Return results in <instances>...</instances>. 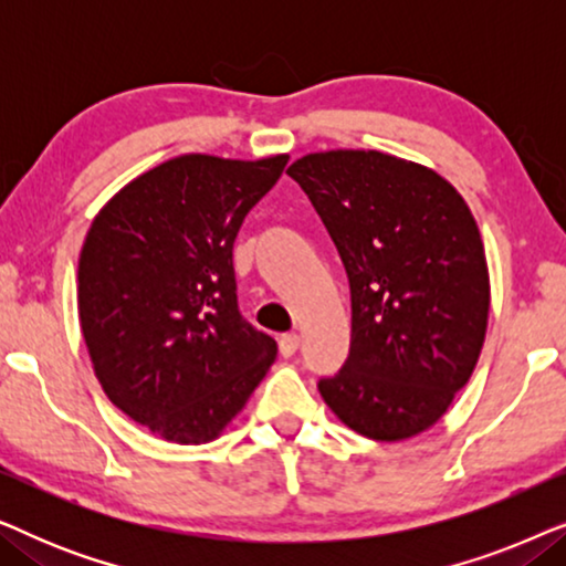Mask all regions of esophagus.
I'll return each instance as SVG.
<instances>
[{
  "label": "esophagus",
  "instance_id": "obj_1",
  "mask_svg": "<svg viewBox=\"0 0 566 566\" xmlns=\"http://www.w3.org/2000/svg\"><path fill=\"white\" fill-rule=\"evenodd\" d=\"M298 343H301V337L296 335V332H291V335H283L281 339H277V347H281L283 358H291V355L298 350Z\"/></svg>",
  "mask_w": 566,
  "mask_h": 566
}]
</instances>
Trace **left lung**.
Listing matches in <instances>:
<instances>
[{"instance_id":"8db88e82","label":"left lung","mask_w":566,"mask_h":566,"mask_svg":"<svg viewBox=\"0 0 566 566\" xmlns=\"http://www.w3.org/2000/svg\"><path fill=\"white\" fill-rule=\"evenodd\" d=\"M350 277V355L319 394L347 428L384 443L430 430L469 384L490 322L476 219L436 169L376 149L293 161Z\"/></svg>"}]
</instances>
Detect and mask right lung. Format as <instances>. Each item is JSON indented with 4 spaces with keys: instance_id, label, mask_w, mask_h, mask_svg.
Listing matches in <instances>:
<instances>
[{
    "instance_id": "obj_1",
    "label": "right lung",
    "mask_w": 566,
    "mask_h": 566,
    "mask_svg": "<svg viewBox=\"0 0 566 566\" xmlns=\"http://www.w3.org/2000/svg\"><path fill=\"white\" fill-rule=\"evenodd\" d=\"M289 154H180L123 185L90 223L76 308L107 399L177 446L211 443L242 412L277 345L237 308L231 247Z\"/></svg>"
}]
</instances>
